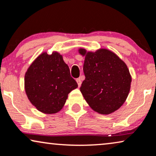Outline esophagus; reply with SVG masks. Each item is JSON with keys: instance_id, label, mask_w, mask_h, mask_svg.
<instances>
[{"instance_id": "obj_1", "label": "esophagus", "mask_w": 156, "mask_h": 156, "mask_svg": "<svg viewBox=\"0 0 156 156\" xmlns=\"http://www.w3.org/2000/svg\"><path fill=\"white\" fill-rule=\"evenodd\" d=\"M76 82H77L78 86H79V87H80V86H81V84H82V80H81V79H80V78L76 79Z\"/></svg>"}]
</instances>
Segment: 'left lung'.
<instances>
[{
    "mask_svg": "<svg viewBox=\"0 0 156 156\" xmlns=\"http://www.w3.org/2000/svg\"><path fill=\"white\" fill-rule=\"evenodd\" d=\"M85 56V80L80 91L89 105L98 113L108 115L122 106L130 92L131 76L126 64L113 52L100 49L92 53L81 48Z\"/></svg>",
    "mask_w": 156,
    "mask_h": 156,
    "instance_id": "left-lung-1",
    "label": "left lung"
}]
</instances>
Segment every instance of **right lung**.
Instances as JSON below:
<instances>
[{
    "mask_svg": "<svg viewBox=\"0 0 156 156\" xmlns=\"http://www.w3.org/2000/svg\"><path fill=\"white\" fill-rule=\"evenodd\" d=\"M78 87L70 75L69 68L57 52L41 54L28 69L25 90L38 110L46 114L59 111L68 94Z\"/></svg>",
    "mask_w": 156,
    "mask_h": 156,
    "instance_id": "add662e5",
    "label": "right lung"
}]
</instances>
